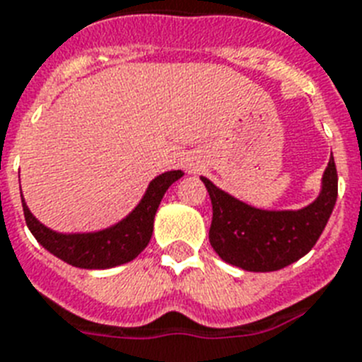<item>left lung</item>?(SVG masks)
Listing matches in <instances>:
<instances>
[{"label":"left lung","instance_id":"8db88e82","mask_svg":"<svg viewBox=\"0 0 362 362\" xmlns=\"http://www.w3.org/2000/svg\"><path fill=\"white\" fill-rule=\"evenodd\" d=\"M211 201L210 243L245 272H277L305 257L327 225L339 195L334 160L327 163L318 199L301 210H260L238 201L201 176Z\"/></svg>","mask_w":362,"mask_h":362}]
</instances>
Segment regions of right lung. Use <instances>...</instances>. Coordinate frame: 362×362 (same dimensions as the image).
Segmentation results:
<instances>
[{
  "instance_id": "1",
  "label": "right lung",
  "mask_w": 362,
  "mask_h": 362,
  "mask_svg": "<svg viewBox=\"0 0 362 362\" xmlns=\"http://www.w3.org/2000/svg\"><path fill=\"white\" fill-rule=\"evenodd\" d=\"M182 171H167L156 176L130 216L104 230L83 234L55 232L44 227L22 199L23 216L37 242L63 262L81 269H107L130 262L148 245L154 230V216L161 199L173 182L182 178Z\"/></svg>"
}]
</instances>
